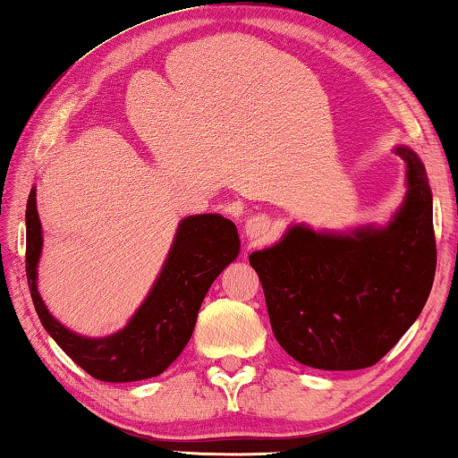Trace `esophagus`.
Masks as SVG:
<instances>
[{
  "mask_svg": "<svg viewBox=\"0 0 458 458\" xmlns=\"http://www.w3.org/2000/svg\"><path fill=\"white\" fill-rule=\"evenodd\" d=\"M273 234H275V226L268 216H262V214L252 216V218H248L244 224V236L250 240L252 244L267 242L268 238H273Z\"/></svg>",
  "mask_w": 458,
  "mask_h": 458,
  "instance_id": "34e87169",
  "label": "esophagus"
}]
</instances>
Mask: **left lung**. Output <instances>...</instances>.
Returning a JSON list of instances; mask_svg holds the SVG:
<instances>
[{
	"instance_id": "obj_1",
	"label": "left lung",
	"mask_w": 458,
	"mask_h": 458,
	"mask_svg": "<svg viewBox=\"0 0 458 458\" xmlns=\"http://www.w3.org/2000/svg\"><path fill=\"white\" fill-rule=\"evenodd\" d=\"M394 153L406 164V196L386 226L291 224L278 242L248 257L276 341L303 366H374L428 299L437 270L432 191L420 157L406 145Z\"/></svg>"
}]
</instances>
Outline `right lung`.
<instances>
[{
  "label": "right lung",
  "instance_id": "obj_1",
  "mask_svg": "<svg viewBox=\"0 0 458 458\" xmlns=\"http://www.w3.org/2000/svg\"><path fill=\"white\" fill-rule=\"evenodd\" d=\"M42 244V222L32 188L26 206V275L36 313L68 358L92 377L114 384L155 377L180 358L208 289L240 254L234 222L220 214L188 216L177 224L164 267L125 327L105 337H87L64 327L40 297L38 262Z\"/></svg>",
  "mask_w": 458,
  "mask_h": 458
}]
</instances>
